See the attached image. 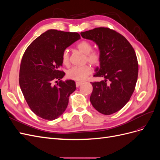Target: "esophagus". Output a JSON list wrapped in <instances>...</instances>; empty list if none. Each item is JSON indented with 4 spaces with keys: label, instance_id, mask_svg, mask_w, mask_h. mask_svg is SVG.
Here are the masks:
<instances>
[{
    "label": "esophagus",
    "instance_id": "esophagus-1",
    "mask_svg": "<svg viewBox=\"0 0 160 160\" xmlns=\"http://www.w3.org/2000/svg\"><path fill=\"white\" fill-rule=\"evenodd\" d=\"M75 83H76V87H77V88H78V87H79V86L82 84V82L76 81V82H75Z\"/></svg>",
    "mask_w": 160,
    "mask_h": 160
}]
</instances>
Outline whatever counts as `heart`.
<instances>
[{
	"label": "heart",
	"mask_w": 160,
	"mask_h": 160,
	"mask_svg": "<svg viewBox=\"0 0 160 160\" xmlns=\"http://www.w3.org/2000/svg\"><path fill=\"white\" fill-rule=\"evenodd\" d=\"M77 48L81 52L86 55V59L88 62L93 65H98L100 61L99 53L93 51V47L91 43L87 41H82L77 45ZM62 64L67 65L69 62V56L68 50L62 52L61 56ZM91 72V68L89 65L81 67H72L67 72V75L69 78L77 81H83Z\"/></svg>",
	"instance_id": "1"
}]
</instances>
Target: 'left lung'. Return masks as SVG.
<instances>
[{"label":"left lung","mask_w":160,"mask_h":160,"mask_svg":"<svg viewBox=\"0 0 160 160\" xmlns=\"http://www.w3.org/2000/svg\"><path fill=\"white\" fill-rule=\"evenodd\" d=\"M80 34L98 46L99 67H96L94 77L104 78L91 83V103L99 113L113 114L124 107L135 90L138 75L135 51L123 35L109 28H95Z\"/></svg>","instance_id":"1"}]
</instances>
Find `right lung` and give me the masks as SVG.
Wrapping results in <instances>:
<instances>
[{"instance_id": "add662e5", "label": "right lung", "mask_w": 160, "mask_h": 160, "mask_svg": "<svg viewBox=\"0 0 160 160\" xmlns=\"http://www.w3.org/2000/svg\"><path fill=\"white\" fill-rule=\"evenodd\" d=\"M81 38L77 32L50 29L35 38L24 53L19 85L27 104L38 117L49 121L59 118L76 89L73 80L61 81V56L67 47ZM53 80L58 81L52 86Z\"/></svg>"}]
</instances>
